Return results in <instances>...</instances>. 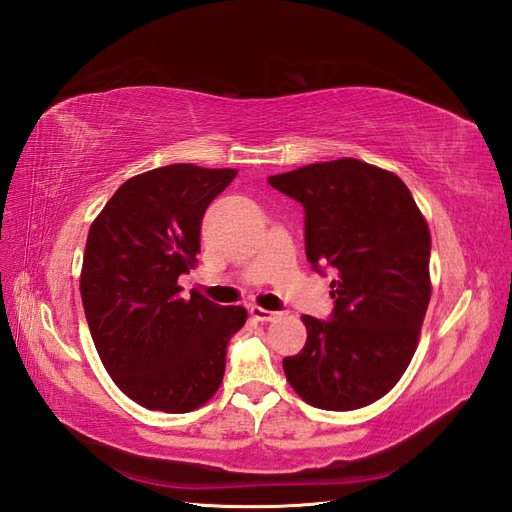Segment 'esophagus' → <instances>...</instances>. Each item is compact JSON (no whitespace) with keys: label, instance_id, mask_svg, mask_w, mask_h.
<instances>
[{"label":"esophagus","instance_id":"esophagus-1","mask_svg":"<svg viewBox=\"0 0 512 512\" xmlns=\"http://www.w3.org/2000/svg\"><path fill=\"white\" fill-rule=\"evenodd\" d=\"M248 313H251V317L257 319V321H274V319L281 317V313L261 309V306H251V309H248Z\"/></svg>","mask_w":512,"mask_h":512}]
</instances>
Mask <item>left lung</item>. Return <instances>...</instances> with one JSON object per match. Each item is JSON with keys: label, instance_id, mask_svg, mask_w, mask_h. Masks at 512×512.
<instances>
[{"label": "left lung", "instance_id": "8db88e82", "mask_svg": "<svg viewBox=\"0 0 512 512\" xmlns=\"http://www.w3.org/2000/svg\"><path fill=\"white\" fill-rule=\"evenodd\" d=\"M304 208L306 259L332 281L328 321L304 315L306 343L283 358L287 382L319 410L369 405L410 364L431 300V233L399 175L339 158L268 178Z\"/></svg>", "mask_w": 512, "mask_h": 512}]
</instances>
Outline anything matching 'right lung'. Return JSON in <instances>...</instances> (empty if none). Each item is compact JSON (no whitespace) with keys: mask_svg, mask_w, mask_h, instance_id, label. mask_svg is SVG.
Segmentation results:
<instances>
[{"mask_svg":"<svg viewBox=\"0 0 512 512\" xmlns=\"http://www.w3.org/2000/svg\"><path fill=\"white\" fill-rule=\"evenodd\" d=\"M236 169L167 165L126 180L87 233L81 300L96 352L135 403L186 414L210 401L225 375L227 343L246 321L180 274L201 251V218Z\"/></svg>","mask_w":512,"mask_h":512,"instance_id":"add662e5","label":"right lung"}]
</instances>
